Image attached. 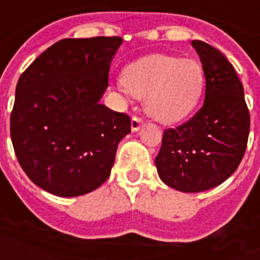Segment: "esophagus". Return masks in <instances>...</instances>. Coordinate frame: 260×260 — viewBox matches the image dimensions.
I'll return each instance as SVG.
<instances>
[{"mask_svg":"<svg viewBox=\"0 0 260 260\" xmlns=\"http://www.w3.org/2000/svg\"><path fill=\"white\" fill-rule=\"evenodd\" d=\"M141 126H143V120L140 119V117L134 116L132 119V132H138L140 128H141Z\"/></svg>","mask_w":260,"mask_h":260,"instance_id":"34e87169","label":"esophagus"}]
</instances>
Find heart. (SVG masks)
<instances>
[{"label": "heart", "instance_id": "1", "mask_svg": "<svg viewBox=\"0 0 260 260\" xmlns=\"http://www.w3.org/2000/svg\"><path fill=\"white\" fill-rule=\"evenodd\" d=\"M205 75L200 62L190 58L152 54L128 63L119 90L145 98L149 117L173 124L190 115L204 91Z\"/></svg>", "mask_w": 260, "mask_h": 260}]
</instances>
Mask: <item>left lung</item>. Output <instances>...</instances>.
Masks as SVG:
<instances>
[{
    "mask_svg": "<svg viewBox=\"0 0 260 260\" xmlns=\"http://www.w3.org/2000/svg\"><path fill=\"white\" fill-rule=\"evenodd\" d=\"M205 75V101L188 122L164 133L155 166L165 184L201 192L221 184L241 162L249 134V112L236 70L220 51L191 41Z\"/></svg>",
    "mask_w": 260,
    "mask_h": 260,
    "instance_id": "8db88e82",
    "label": "left lung"
}]
</instances>
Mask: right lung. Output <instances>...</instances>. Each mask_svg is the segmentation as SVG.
<instances>
[{
	"instance_id": "obj_1",
	"label": "right lung",
	"mask_w": 260,
	"mask_h": 260,
	"mask_svg": "<svg viewBox=\"0 0 260 260\" xmlns=\"http://www.w3.org/2000/svg\"><path fill=\"white\" fill-rule=\"evenodd\" d=\"M120 37L60 40L19 77L11 138L34 184L58 197L91 192L109 177L130 117L102 105Z\"/></svg>"
}]
</instances>
